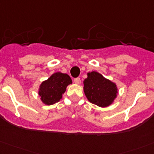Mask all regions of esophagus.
<instances>
[{
    "instance_id": "1",
    "label": "esophagus",
    "mask_w": 154,
    "mask_h": 154,
    "mask_svg": "<svg viewBox=\"0 0 154 154\" xmlns=\"http://www.w3.org/2000/svg\"><path fill=\"white\" fill-rule=\"evenodd\" d=\"M80 82H81V80H80L79 78H75L74 79V82L75 83V84H79Z\"/></svg>"
}]
</instances>
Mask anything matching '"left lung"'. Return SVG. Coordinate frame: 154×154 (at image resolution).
<instances>
[{
	"label": "left lung",
	"mask_w": 154,
	"mask_h": 154,
	"mask_svg": "<svg viewBox=\"0 0 154 154\" xmlns=\"http://www.w3.org/2000/svg\"><path fill=\"white\" fill-rule=\"evenodd\" d=\"M84 92L91 103L105 107L116 97L117 88L114 83L100 73L91 72L88 73V78L84 81Z\"/></svg>",
	"instance_id": "left-lung-1"
}]
</instances>
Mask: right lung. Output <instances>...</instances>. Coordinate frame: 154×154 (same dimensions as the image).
<instances>
[{
  "instance_id": "add662e5",
  "label": "right lung",
  "mask_w": 154,
  "mask_h": 154,
  "mask_svg": "<svg viewBox=\"0 0 154 154\" xmlns=\"http://www.w3.org/2000/svg\"><path fill=\"white\" fill-rule=\"evenodd\" d=\"M72 79L67 74L56 72L46 81L43 82L39 88L41 99L47 105H51L59 101Z\"/></svg>"
}]
</instances>
